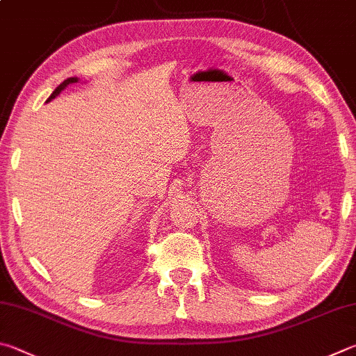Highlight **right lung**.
Returning <instances> with one entry per match:
<instances>
[{"label": "right lung", "mask_w": 356, "mask_h": 356, "mask_svg": "<svg viewBox=\"0 0 356 356\" xmlns=\"http://www.w3.org/2000/svg\"><path fill=\"white\" fill-rule=\"evenodd\" d=\"M73 83H78V78H68V79H65L64 81V83H62V84H59L58 87H56V89H54V92L51 93V95H49V98L47 99V103L48 102H51V99L53 98H56V97H58L59 95V93L62 92V90H64L65 89V87L68 86V84H73Z\"/></svg>", "instance_id": "right-lung-1"}]
</instances>
